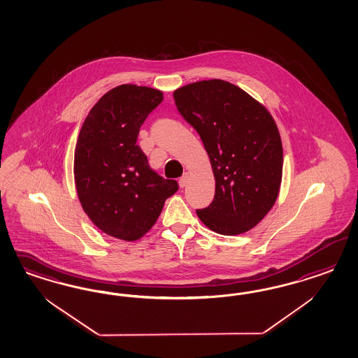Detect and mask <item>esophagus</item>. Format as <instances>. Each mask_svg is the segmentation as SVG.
<instances>
[{
    "label": "esophagus",
    "instance_id": "esophagus-1",
    "mask_svg": "<svg viewBox=\"0 0 358 358\" xmlns=\"http://www.w3.org/2000/svg\"><path fill=\"white\" fill-rule=\"evenodd\" d=\"M189 173H185L181 178H180V181H178V185H180V187H185L187 182H189Z\"/></svg>",
    "mask_w": 358,
    "mask_h": 358
}]
</instances>
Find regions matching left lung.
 <instances>
[{
	"label": "left lung",
	"mask_w": 358,
	"mask_h": 358,
	"mask_svg": "<svg viewBox=\"0 0 358 358\" xmlns=\"http://www.w3.org/2000/svg\"><path fill=\"white\" fill-rule=\"evenodd\" d=\"M180 114L203 141L215 178L201 222L220 235L256 227L274 206L282 181L281 135L271 113L243 89L219 78L173 92Z\"/></svg>",
	"instance_id": "obj_1"
}]
</instances>
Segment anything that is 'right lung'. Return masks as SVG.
<instances>
[{
	"mask_svg": "<svg viewBox=\"0 0 358 358\" xmlns=\"http://www.w3.org/2000/svg\"><path fill=\"white\" fill-rule=\"evenodd\" d=\"M162 90L123 84L90 108L77 138L73 173L89 219L111 238L136 241L157 222L166 198L178 190L150 168L136 139L162 101Z\"/></svg>",
	"mask_w": 358,
	"mask_h": 358,
	"instance_id": "add662e5",
	"label": "right lung"
}]
</instances>
